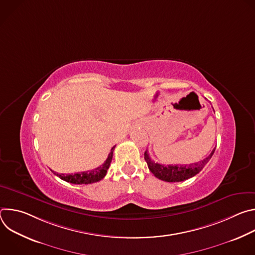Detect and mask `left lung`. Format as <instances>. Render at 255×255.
I'll return each instance as SVG.
<instances>
[{"label": "left lung", "instance_id": "left-lung-1", "mask_svg": "<svg viewBox=\"0 0 255 255\" xmlns=\"http://www.w3.org/2000/svg\"><path fill=\"white\" fill-rule=\"evenodd\" d=\"M215 151V148L212 150L209 156L204 158L203 160L192 163V164H181V165H164L157 162H154L147 150L144 152V159L147 162L149 170L159 179L168 181V183H177V181H183L190 177L195 176L197 173H199L203 167L208 163V161L211 159Z\"/></svg>", "mask_w": 255, "mask_h": 255}]
</instances>
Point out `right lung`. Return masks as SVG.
Masks as SVG:
<instances>
[{"instance_id": "1", "label": "right lung", "mask_w": 255, "mask_h": 255, "mask_svg": "<svg viewBox=\"0 0 255 255\" xmlns=\"http://www.w3.org/2000/svg\"><path fill=\"white\" fill-rule=\"evenodd\" d=\"M114 148H115V146L112 147L111 152L109 153L106 161L102 165H100L99 167H97L93 170L78 172L75 174H63V173L59 174V173H57L56 175L59 176L61 179L67 181V183L75 184V185H89V184L97 183V181H99L105 177L107 170H108L109 166H110L112 158H113Z\"/></svg>"}]
</instances>
